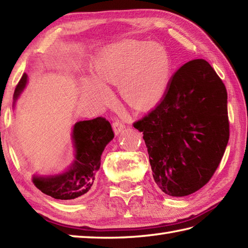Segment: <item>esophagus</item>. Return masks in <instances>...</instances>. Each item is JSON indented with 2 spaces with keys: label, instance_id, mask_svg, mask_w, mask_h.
Instances as JSON below:
<instances>
[{
  "label": "esophagus",
  "instance_id": "1",
  "mask_svg": "<svg viewBox=\"0 0 248 248\" xmlns=\"http://www.w3.org/2000/svg\"><path fill=\"white\" fill-rule=\"evenodd\" d=\"M113 129H114L115 134H119L121 131L124 129V124H123L119 120H116L115 123L113 124Z\"/></svg>",
  "mask_w": 248,
  "mask_h": 248
}]
</instances>
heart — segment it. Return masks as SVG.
Listing matches in <instances>:
<instances>
[{
  "label": "heart",
  "instance_id": "obj_1",
  "mask_svg": "<svg viewBox=\"0 0 248 248\" xmlns=\"http://www.w3.org/2000/svg\"><path fill=\"white\" fill-rule=\"evenodd\" d=\"M96 78L84 81L85 93L105 102L109 99L108 84L120 81L123 98L139 110L156 105L167 93L172 76L168 51L156 43L124 41L102 51L93 62Z\"/></svg>",
  "mask_w": 248,
  "mask_h": 248
}]
</instances>
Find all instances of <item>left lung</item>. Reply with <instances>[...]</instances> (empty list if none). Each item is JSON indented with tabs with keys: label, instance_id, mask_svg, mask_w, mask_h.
I'll return each mask as SVG.
<instances>
[{
	"label": "left lung",
	"instance_id": "left-lung-1",
	"mask_svg": "<svg viewBox=\"0 0 248 248\" xmlns=\"http://www.w3.org/2000/svg\"><path fill=\"white\" fill-rule=\"evenodd\" d=\"M227 90L210 63L179 67L157 108L134 128L143 132L155 182L172 197L196 192L212 178L229 140Z\"/></svg>",
	"mask_w": 248,
	"mask_h": 248
}]
</instances>
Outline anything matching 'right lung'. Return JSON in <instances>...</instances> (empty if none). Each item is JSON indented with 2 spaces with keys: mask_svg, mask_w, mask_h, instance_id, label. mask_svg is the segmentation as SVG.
<instances>
[{
  "mask_svg": "<svg viewBox=\"0 0 248 248\" xmlns=\"http://www.w3.org/2000/svg\"><path fill=\"white\" fill-rule=\"evenodd\" d=\"M28 82L24 73L15 89L14 106ZM114 139L111 125L103 117L78 121L72 132L75 149L74 161L66 171L56 175H34L32 182L37 189L58 200L81 198L93 185L95 174L101 166L104 148Z\"/></svg>",
  "mask_w": 248,
  "mask_h": 248,
  "instance_id": "add662e5",
  "label": "right lung"
}]
</instances>
